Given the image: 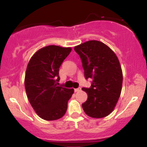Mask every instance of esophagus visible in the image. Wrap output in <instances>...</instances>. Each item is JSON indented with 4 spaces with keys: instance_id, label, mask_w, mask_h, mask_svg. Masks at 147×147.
I'll list each match as a JSON object with an SVG mask.
<instances>
[{
    "instance_id": "esophagus-1",
    "label": "esophagus",
    "mask_w": 147,
    "mask_h": 147,
    "mask_svg": "<svg viewBox=\"0 0 147 147\" xmlns=\"http://www.w3.org/2000/svg\"><path fill=\"white\" fill-rule=\"evenodd\" d=\"M75 92H79V91H80L81 90V87H79V88H76V89H75Z\"/></svg>"
}]
</instances>
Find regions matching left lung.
Wrapping results in <instances>:
<instances>
[{"label":"left lung","mask_w":147,"mask_h":147,"mask_svg":"<svg viewBox=\"0 0 147 147\" xmlns=\"http://www.w3.org/2000/svg\"><path fill=\"white\" fill-rule=\"evenodd\" d=\"M82 60L86 79L93 80L82 106L92 118H103L113 112L122 87L123 74L119 59L109 47L98 40H89L74 47Z\"/></svg>","instance_id":"1"}]
</instances>
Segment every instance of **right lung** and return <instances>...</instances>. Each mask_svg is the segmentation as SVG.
<instances>
[{"label": "right lung", "mask_w": 147, "mask_h": 147, "mask_svg": "<svg viewBox=\"0 0 147 147\" xmlns=\"http://www.w3.org/2000/svg\"><path fill=\"white\" fill-rule=\"evenodd\" d=\"M72 48L48 45L31 57L25 76V88L28 100L37 115L53 121L63 117L73 89L57 86L59 68Z\"/></svg>", "instance_id": "right-lung-1"}]
</instances>
